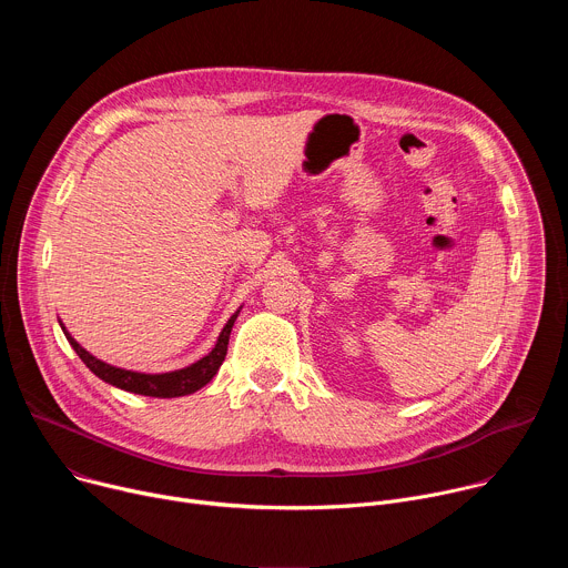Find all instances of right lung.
Segmentation results:
<instances>
[{"instance_id":"right-lung-1","label":"right lung","mask_w":568,"mask_h":568,"mask_svg":"<svg viewBox=\"0 0 568 568\" xmlns=\"http://www.w3.org/2000/svg\"><path fill=\"white\" fill-rule=\"evenodd\" d=\"M240 314V307L231 314V318L226 321V326L222 328L213 351L209 355H204L202 359H197L195 364L180 368V371H171V373H136V371H125V368H116L112 364L101 362L99 357H94L92 353H88L83 346H80L60 323V328L67 337V342L71 344V348L75 351V355L85 362V366L101 377L103 382L136 393V395H150V397H182V395H191L195 390H200L204 384H209L213 379V375L217 373V368L222 366L224 357H226V346H229V335L233 323Z\"/></svg>"}]
</instances>
